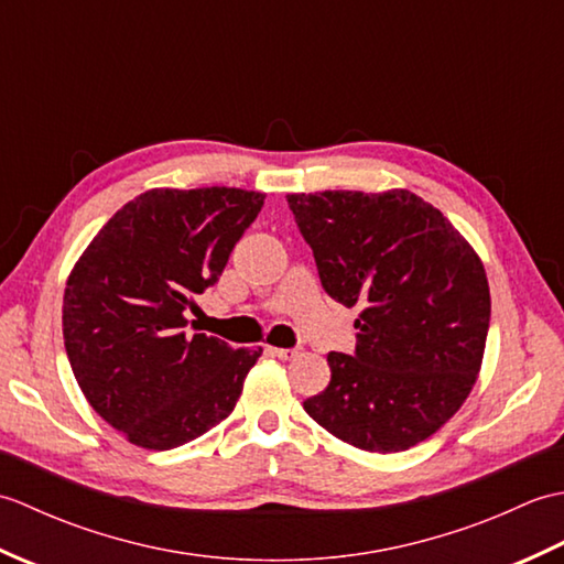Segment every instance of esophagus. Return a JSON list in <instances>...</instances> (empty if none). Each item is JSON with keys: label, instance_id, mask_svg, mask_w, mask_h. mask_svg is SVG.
<instances>
[{"label": "esophagus", "instance_id": "34e87169", "mask_svg": "<svg viewBox=\"0 0 564 564\" xmlns=\"http://www.w3.org/2000/svg\"><path fill=\"white\" fill-rule=\"evenodd\" d=\"M271 354H273V356H279L281 361H291V358H295V356H297V349H279V346H273Z\"/></svg>", "mask_w": 564, "mask_h": 564}]
</instances>
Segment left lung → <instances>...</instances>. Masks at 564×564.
<instances>
[{
  "label": "left lung",
  "instance_id": "left-lung-1",
  "mask_svg": "<svg viewBox=\"0 0 564 564\" xmlns=\"http://www.w3.org/2000/svg\"><path fill=\"white\" fill-rule=\"evenodd\" d=\"M289 208L322 289L361 307L356 349L327 356L332 380L305 412L370 453L416 446L460 410L480 373L492 313L480 257L404 188L291 194Z\"/></svg>",
  "mask_w": 564,
  "mask_h": 564
}]
</instances>
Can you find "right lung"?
<instances>
[{
  "label": "right lung",
  "mask_w": 564,
  "mask_h": 564,
  "mask_svg": "<svg viewBox=\"0 0 564 564\" xmlns=\"http://www.w3.org/2000/svg\"><path fill=\"white\" fill-rule=\"evenodd\" d=\"M263 206L245 188H152L126 203L72 269L63 337L84 398L150 451L198 438L230 414L261 349L188 334L196 295L218 283Z\"/></svg>",
  "instance_id": "right-lung-1"
}]
</instances>
